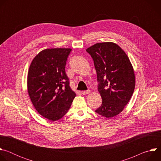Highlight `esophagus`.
I'll use <instances>...</instances> for the list:
<instances>
[{"mask_svg":"<svg viewBox=\"0 0 161 161\" xmlns=\"http://www.w3.org/2000/svg\"><path fill=\"white\" fill-rule=\"evenodd\" d=\"M90 93V90H84V91H81V94L83 95H86V94H89Z\"/></svg>","mask_w":161,"mask_h":161,"instance_id":"esophagus-1","label":"esophagus"}]
</instances>
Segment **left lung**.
<instances>
[{
    "label": "left lung",
    "instance_id": "1",
    "mask_svg": "<svg viewBox=\"0 0 161 161\" xmlns=\"http://www.w3.org/2000/svg\"><path fill=\"white\" fill-rule=\"evenodd\" d=\"M86 51L93 58L102 97V104L96 112L107 119L115 117L134 92L136 80L132 65L125 52L112 42L96 43Z\"/></svg>",
    "mask_w": 161,
    "mask_h": 161
}]
</instances>
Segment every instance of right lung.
I'll list each match as a JSON object with an SVG mask.
<instances>
[{
	"label": "right lung",
	"mask_w": 161,
	"mask_h": 161,
	"mask_svg": "<svg viewBox=\"0 0 161 161\" xmlns=\"http://www.w3.org/2000/svg\"><path fill=\"white\" fill-rule=\"evenodd\" d=\"M71 48H48L32 60L27 75V91L36 111L50 121L62 118L76 94L69 86L65 67Z\"/></svg>",
	"instance_id": "right-lung-1"
}]
</instances>
